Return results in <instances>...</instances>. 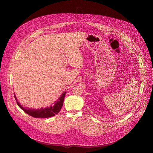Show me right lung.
<instances>
[{"label": "right lung", "mask_w": 153, "mask_h": 153, "mask_svg": "<svg viewBox=\"0 0 153 153\" xmlns=\"http://www.w3.org/2000/svg\"><path fill=\"white\" fill-rule=\"evenodd\" d=\"M66 93V92H64L63 93H62L60 96V97L57 100V101L54 102L53 105H51L50 107H46L45 108L42 107L40 109L30 108L23 107L21 104V103L18 101L15 94H14V96L18 106L26 113L36 118H47V117H51L52 116H54L60 111L63 104L64 98H65Z\"/></svg>", "instance_id": "add662e5"}]
</instances>
